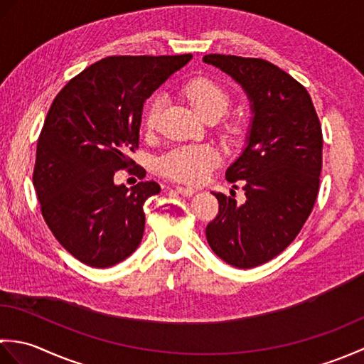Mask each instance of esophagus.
Instances as JSON below:
<instances>
[{"label": "esophagus", "instance_id": "obj_1", "mask_svg": "<svg viewBox=\"0 0 364 364\" xmlns=\"http://www.w3.org/2000/svg\"><path fill=\"white\" fill-rule=\"evenodd\" d=\"M176 192H178V194L184 196V197H191V196H194V194H196V189H192V188H181V186H176Z\"/></svg>", "mask_w": 364, "mask_h": 364}]
</instances>
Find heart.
Masks as SVG:
<instances>
[{
  "mask_svg": "<svg viewBox=\"0 0 364 364\" xmlns=\"http://www.w3.org/2000/svg\"><path fill=\"white\" fill-rule=\"evenodd\" d=\"M181 94L188 100L198 115L203 119L220 117L230 106V94L225 87L205 76H197L184 82ZM164 102L161 97H154L149 103L144 114V125L146 131H154L159 125ZM223 134L231 142H236L244 134V125L239 120L228 122L223 128ZM219 154L210 145H189L180 146L167 153L161 159V172L170 180L184 184L203 183L213 167L218 166Z\"/></svg>",
  "mask_w": 364,
  "mask_h": 364,
  "instance_id": "b5f03b06",
  "label": "heart"
}]
</instances>
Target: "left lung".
I'll return each instance as SVG.
<instances>
[{
  "instance_id": "1",
  "label": "left lung",
  "mask_w": 364,
  "mask_h": 364,
  "mask_svg": "<svg viewBox=\"0 0 364 364\" xmlns=\"http://www.w3.org/2000/svg\"><path fill=\"white\" fill-rule=\"evenodd\" d=\"M203 60L241 84L253 112L245 150L225 173L230 183L244 181L245 203L214 194L219 214L208 223L206 239L228 264L257 267L280 255L313 211L322 170L321 122L306 89L272 63L231 54Z\"/></svg>"
}]
</instances>
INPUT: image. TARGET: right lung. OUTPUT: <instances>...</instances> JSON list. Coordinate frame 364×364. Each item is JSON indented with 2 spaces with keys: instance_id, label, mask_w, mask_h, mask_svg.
Returning <instances> with one entry per match:
<instances>
[{
  "instance_id": "obj_1",
  "label": "right lung",
  "mask_w": 364,
  "mask_h": 364,
  "mask_svg": "<svg viewBox=\"0 0 364 364\" xmlns=\"http://www.w3.org/2000/svg\"><path fill=\"white\" fill-rule=\"evenodd\" d=\"M192 54L109 56L68 81L46 114L33 183L46 225L64 249L90 267L127 259L142 241L145 200L156 181L114 184L134 166L144 102ZM139 178L142 167H133Z\"/></svg>"
}]
</instances>
